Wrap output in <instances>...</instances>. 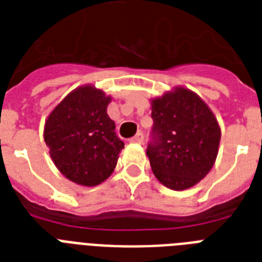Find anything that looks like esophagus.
Instances as JSON below:
<instances>
[{
  "mask_svg": "<svg viewBox=\"0 0 262 262\" xmlns=\"http://www.w3.org/2000/svg\"><path fill=\"white\" fill-rule=\"evenodd\" d=\"M143 141H144V136H143V133H141V132H139L137 135L133 136V137H132V139H130V143L143 144Z\"/></svg>",
  "mask_w": 262,
  "mask_h": 262,
  "instance_id": "obj_1",
  "label": "esophagus"
}]
</instances>
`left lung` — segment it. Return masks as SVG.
I'll use <instances>...</instances> for the list:
<instances>
[{
	"instance_id": "8db88e82",
	"label": "left lung",
	"mask_w": 262,
	"mask_h": 262,
	"mask_svg": "<svg viewBox=\"0 0 262 262\" xmlns=\"http://www.w3.org/2000/svg\"><path fill=\"white\" fill-rule=\"evenodd\" d=\"M152 143L147 156L155 177L172 190H186L211 171L219 152L220 126L193 91L174 87L151 99Z\"/></svg>"
}]
</instances>
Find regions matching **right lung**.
I'll return each instance as SVG.
<instances>
[{
	"mask_svg": "<svg viewBox=\"0 0 262 262\" xmlns=\"http://www.w3.org/2000/svg\"><path fill=\"white\" fill-rule=\"evenodd\" d=\"M111 96L87 84L76 88L54 107L43 137L59 172L81 186H96L114 171L123 143L107 114Z\"/></svg>",
	"mask_w": 262,
	"mask_h": 262,
	"instance_id": "add662e5",
	"label": "right lung"
}]
</instances>
